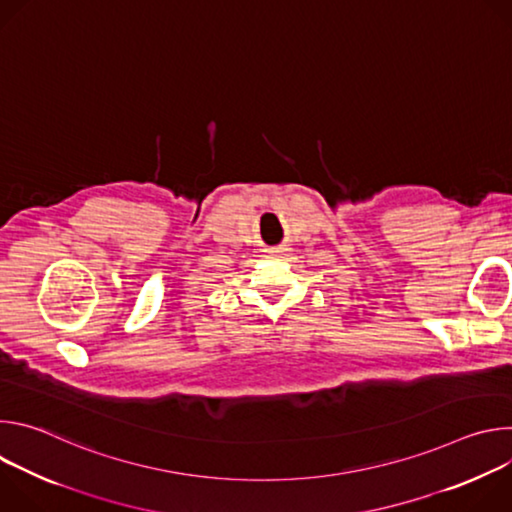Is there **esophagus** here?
<instances>
[{
	"mask_svg": "<svg viewBox=\"0 0 512 512\" xmlns=\"http://www.w3.org/2000/svg\"><path fill=\"white\" fill-rule=\"evenodd\" d=\"M271 253H279V249H275V251H271Z\"/></svg>",
	"mask_w": 512,
	"mask_h": 512,
	"instance_id": "esophagus-1",
	"label": "esophagus"
}]
</instances>
